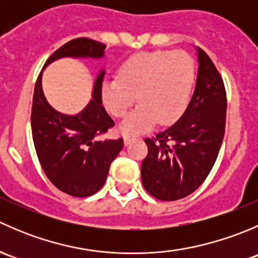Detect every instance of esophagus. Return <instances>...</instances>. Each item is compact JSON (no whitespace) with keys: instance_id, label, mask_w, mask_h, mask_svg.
<instances>
[{"instance_id":"34e87169","label":"esophagus","mask_w":258,"mask_h":258,"mask_svg":"<svg viewBox=\"0 0 258 258\" xmlns=\"http://www.w3.org/2000/svg\"><path fill=\"white\" fill-rule=\"evenodd\" d=\"M134 140H135L134 136H128V135H124V136H123V141H124V145H126V146L131 144Z\"/></svg>"}]
</instances>
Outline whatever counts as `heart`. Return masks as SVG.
<instances>
[{
	"label": "heart",
	"instance_id": "obj_1",
	"mask_svg": "<svg viewBox=\"0 0 258 258\" xmlns=\"http://www.w3.org/2000/svg\"><path fill=\"white\" fill-rule=\"evenodd\" d=\"M195 80L196 64L187 52H140L122 63L118 77L102 83L103 103L114 117H122L137 97L140 105L119 130L124 135L141 134L157 121L163 126L177 121L191 100Z\"/></svg>",
	"mask_w": 258,
	"mask_h": 258
}]
</instances>
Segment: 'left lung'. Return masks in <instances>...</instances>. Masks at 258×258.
Here are the masks:
<instances>
[{
    "instance_id": "1",
    "label": "left lung",
    "mask_w": 258,
    "mask_h": 258,
    "mask_svg": "<svg viewBox=\"0 0 258 258\" xmlns=\"http://www.w3.org/2000/svg\"><path fill=\"white\" fill-rule=\"evenodd\" d=\"M196 87L179 119L152 139L142 161L145 189L161 201H176L196 191L216 162L226 126L223 80L209 54L199 48Z\"/></svg>"
}]
</instances>
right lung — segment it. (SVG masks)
<instances>
[{"instance_id": "right-lung-1", "label": "right lung", "mask_w": 258, "mask_h": 258, "mask_svg": "<svg viewBox=\"0 0 258 258\" xmlns=\"http://www.w3.org/2000/svg\"><path fill=\"white\" fill-rule=\"evenodd\" d=\"M106 45L86 37L75 38L54 51L45 66L62 57L101 58ZM41 75L35 85L31 128L36 153L49 181L74 197L95 195L105 184L112 161L123 147V140H101L113 119L102 106L101 71L93 85L92 100L75 116L63 114L49 106L41 86Z\"/></svg>"}]
</instances>
